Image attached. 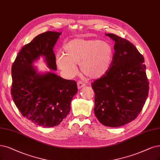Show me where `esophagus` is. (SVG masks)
<instances>
[{
    "label": "esophagus",
    "mask_w": 160,
    "mask_h": 160,
    "mask_svg": "<svg viewBox=\"0 0 160 160\" xmlns=\"http://www.w3.org/2000/svg\"><path fill=\"white\" fill-rule=\"evenodd\" d=\"M77 86H78V90H80V89H81L82 88L84 87L86 85H85V84H84V83H83V82H82L79 81V82H78V83H77Z\"/></svg>",
    "instance_id": "esophagus-1"
}]
</instances>
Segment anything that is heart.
I'll list each match as a JSON object with an SVG mask.
<instances>
[{
	"instance_id": "obj_1",
	"label": "heart",
	"mask_w": 160,
	"mask_h": 160,
	"mask_svg": "<svg viewBox=\"0 0 160 160\" xmlns=\"http://www.w3.org/2000/svg\"><path fill=\"white\" fill-rule=\"evenodd\" d=\"M113 57V48L107 41L74 39L63 45L62 55L57 57L56 63L69 77L76 74V64L80 63L82 73L91 79H98L109 70Z\"/></svg>"
}]
</instances>
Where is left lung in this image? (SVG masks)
<instances>
[{
    "instance_id": "1",
    "label": "left lung",
    "mask_w": 160,
    "mask_h": 160,
    "mask_svg": "<svg viewBox=\"0 0 160 160\" xmlns=\"http://www.w3.org/2000/svg\"><path fill=\"white\" fill-rule=\"evenodd\" d=\"M105 35L115 41V53L107 74L92 83L93 110L102 125L119 127L140 113L148 96L149 82L144 58L135 46L115 34Z\"/></svg>"
}]
</instances>
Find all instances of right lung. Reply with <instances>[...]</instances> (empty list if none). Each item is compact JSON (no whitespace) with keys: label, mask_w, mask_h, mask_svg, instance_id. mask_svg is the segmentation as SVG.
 <instances>
[{"label":"right lung","mask_w":160,"mask_h":160,"mask_svg":"<svg viewBox=\"0 0 160 160\" xmlns=\"http://www.w3.org/2000/svg\"><path fill=\"white\" fill-rule=\"evenodd\" d=\"M61 32H46L23 46L12 67L11 94L22 115L36 125L52 127L70 113L76 82L61 78L57 70L53 48ZM43 57L50 71L39 72L33 64Z\"/></svg>","instance_id":"add662e5"}]
</instances>
